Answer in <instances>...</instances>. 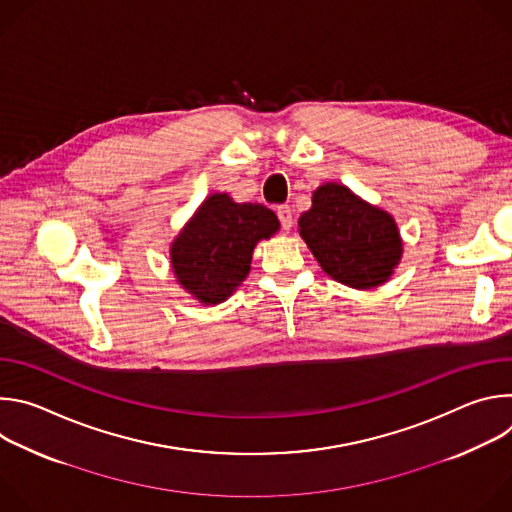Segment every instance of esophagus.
I'll return each mask as SVG.
<instances>
[{
  "mask_svg": "<svg viewBox=\"0 0 512 512\" xmlns=\"http://www.w3.org/2000/svg\"><path fill=\"white\" fill-rule=\"evenodd\" d=\"M277 218H279L283 231H289L291 225H294V214H291V208L287 204H281L277 208Z\"/></svg>",
  "mask_w": 512,
  "mask_h": 512,
  "instance_id": "obj_1",
  "label": "esophagus"
}]
</instances>
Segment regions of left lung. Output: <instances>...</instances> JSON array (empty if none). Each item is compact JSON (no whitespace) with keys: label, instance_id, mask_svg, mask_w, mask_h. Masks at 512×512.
<instances>
[{"label":"left lung","instance_id":"obj_1","mask_svg":"<svg viewBox=\"0 0 512 512\" xmlns=\"http://www.w3.org/2000/svg\"><path fill=\"white\" fill-rule=\"evenodd\" d=\"M300 235L332 279L356 289L385 283L403 251L393 216L340 184L314 192L312 208L300 216Z\"/></svg>","mask_w":512,"mask_h":512}]
</instances>
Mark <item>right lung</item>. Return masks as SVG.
Here are the masks:
<instances>
[{"mask_svg":"<svg viewBox=\"0 0 512 512\" xmlns=\"http://www.w3.org/2000/svg\"><path fill=\"white\" fill-rule=\"evenodd\" d=\"M277 229V216L267 206L212 194L172 243L174 273L196 300L221 304L247 277L257 241Z\"/></svg>","mask_w":512,"mask_h":512,"instance_id":"obj_1","label":"right lung"}]
</instances>
